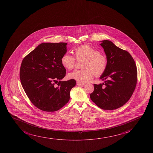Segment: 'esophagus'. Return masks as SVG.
<instances>
[{"mask_svg": "<svg viewBox=\"0 0 153 153\" xmlns=\"http://www.w3.org/2000/svg\"><path fill=\"white\" fill-rule=\"evenodd\" d=\"M76 84H77V85H78V86H83V85H85V84H84V83H82V82H76Z\"/></svg>", "mask_w": 153, "mask_h": 153, "instance_id": "esophagus-1", "label": "esophagus"}]
</instances>
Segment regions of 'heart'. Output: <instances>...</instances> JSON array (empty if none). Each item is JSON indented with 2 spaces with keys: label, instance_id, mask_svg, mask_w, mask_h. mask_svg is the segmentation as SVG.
<instances>
[{
  "label": "heart",
  "instance_id": "1",
  "mask_svg": "<svg viewBox=\"0 0 153 153\" xmlns=\"http://www.w3.org/2000/svg\"><path fill=\"white\" fill-rule=\"evenodd\" d=\"M74 53L77 59H86V61L82 66L84 68L77 69L68 74L70 79L84 82L92 79L94 74L98 77L105 73L108 65L107 57L100 53L98 50L85 44L76 48ZM75 63V57L67 53L61 58V63L66 69H73Z\"/></svg>",
  "mask_w": 153,
  "mask_h": 153
}]
</instances>
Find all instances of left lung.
<instances>
[{
	"label": "left lung",
	"mask_w": 153,
	"mask_h": 153,
	"mask_svg": "<svg viewBox=\"0 0 153 153\" xmlns=\"http://www.w3.org/2000/svg\"><path fill=\"white\" fill-rule=\"evenodd\" d=\"M108 60L102 84H94L90 94L91 100L101 109L112 110L123 106L132 96L136 87L137 72L134 59L126 51L109 40L101 41Z\"/></svg>",
	"instance_id": "obj_1"
}]
</instances>
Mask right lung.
Listing matches in <instances>:
<instances>
[{"label": "right lung", "mask_w": 153, "mask_h": 153, "mask_svg": "<svg viewBox=\"0 0 153 153\" xmlns=\"http://www.w3.org/2000/svg\"><path fill=\"white\" fill-rule=\"evenodd\" d=\"M66 43H42L23 59L20 79L25 94L38 109L54 112L69 100L76 80L59 81L66 75L61 58L67 52Z\"/></svg>", "instance_id": "right-lung-1"}]
</instances>
